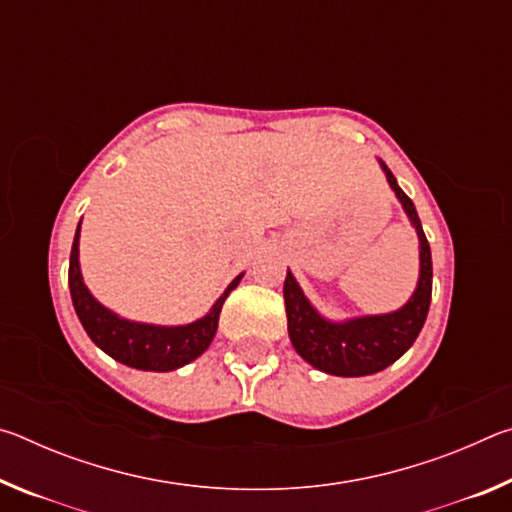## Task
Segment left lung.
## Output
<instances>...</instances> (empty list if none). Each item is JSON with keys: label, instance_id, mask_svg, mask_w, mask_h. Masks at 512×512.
Masks as SVG:
<instances>
[{"label": "left lung", "instance_id": "8db88e82", "mask_svg": "<svg viewBox=\"0 0 512 512\" xmlns=\"http://www.w3.org/2000/svg\"><path fill=\"white\" fill-rule=\"evenodd\" d=\"M379 167L384 169L388 185H391L397 201L402 203L406 216H409L411 225L418 232V284H415L413 296L400 309L388 311V314L329 320L311 305L305 291L300 289L296 277H293L291 271H287V280H284V307H287L291 345L309 366H314L320 372H327V375L363 377L375 375V372L388 368L418 339L420 329L429 314L433 280L429 241L424 237L420 216L415 212L411 198L402 192L391 169L381 160Z\"/></svg>", "mask_w": 512, "mask_h": 512}]
</instances>
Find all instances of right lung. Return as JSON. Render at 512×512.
<instances>
[{
    "instance_id": "1",
    "label": "right lung",
    "mask_w": 512,
    "mask_h": 512,
    "mask_svg": "<svg viewBox=\"0 0 512 512\" xmlns=\"http://www.w3.org/2000/svg\"><path fill=\"white\" fill-rule=\"evenodd\" d=\"M79 239H81V223L76 228L72 255H69V293L79 316L81 325L92 343L101 348L124 366L151 372H169L178 370L192 363L194 359L210 348V343L219 327V314L225 298L230 296L232 289H237L244 273L237 275L228 284V289L221 293V298L214 302L212 309L203 318L194 320L187 325H153V323H137L117 316L115 311L103 307L101 302L92 296L90 289L85 287L81 264H79Z\"/></svg>"
}]
</instances>
